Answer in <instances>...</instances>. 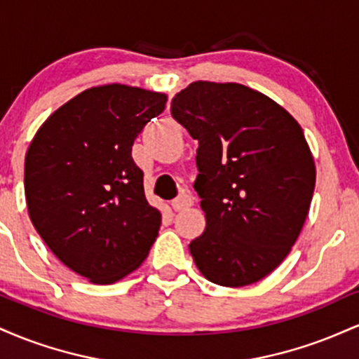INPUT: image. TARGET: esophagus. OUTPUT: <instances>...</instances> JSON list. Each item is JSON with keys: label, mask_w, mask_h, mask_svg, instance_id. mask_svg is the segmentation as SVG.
<instances>
[{"label": "esophagus", "mask_w": 359, "mask_h": 359, "mask_svg": "<svg viewBox=\"0 0 359 359\" xmlns=\"http://www.w3.org/2000/svg\"><path fill=\"white\" fill-rule=\"evenodd\" d=\"M192 205V197L189 196V194H180L177 199L172 201V208H174V211H184V209L191 208Z\"/></svg>", "instance_id": "obj_1"}]
</instances>
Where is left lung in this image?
Wrapping results in <instances>:
<instances>
[{
  "mask_svg": "<svg viewBox=\"0 0 359 359\" xmlns=\"http://www.w3.org/2000/svg\"><path fill=\"white\" fill-rule=\"evenodd\" d=\"M197 148L194 189L205 229L189 250L209 282L245 287L271 273L306 222L316 165L302 128L258 90L197 81L172 100Z\"/></svg>",
  "mask_w": 359,
  "mask_h": 359,
  "instance_id": "8db88e82",
  "label": "left lung"
}]
</instances>
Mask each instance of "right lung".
<instances>
[{
  "label": "right lung",
  "instance_id": "obj_1",
  "mask_svg": "<svg viewBox=\"0 0 359 359\" xmlns=\"http://www.w3.org/2000/svg\"><path fill=\"white\" fill-rule=\"evenodd\" d=\"M167 96L125 84L82 90L36 131L25 156V196L36 233L93 283H114L147 258L162 214L148 204L135 138Z\"/></svg>",
  "mask_w": 359,
  "mask_h": 359
}]
</instances>
